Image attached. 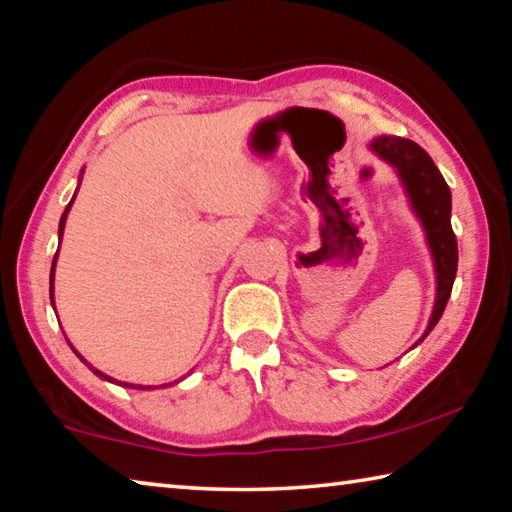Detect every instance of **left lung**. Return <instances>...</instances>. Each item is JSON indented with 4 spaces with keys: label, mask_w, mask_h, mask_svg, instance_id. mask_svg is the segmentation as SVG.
Listing matches in <instances>:
<instances>
[{
    "label": "left lung",
    "mask_w": 512,
    "mask_h": 512,
    "mask_svg": "<svg viewBox=\"0 0 512 512\" xmlns=\"http://www.w3.org/2000/svg\"><path fill=\"white\" fill-rule=\"evenodd\" d=\"M368 149L379 160H384L395 169L415 219L422 225L424 241H427L431 253L433 277H436V298H433L427 329L413 343L415 348V345L427 339L440 316H443L456 280L458 246L452 230V192H449L443 173L433 164L429 153L415 142L395 135H379L368 144Z\"/></svg>",
    "instance_id": "8db88e82"
}]
</instances>
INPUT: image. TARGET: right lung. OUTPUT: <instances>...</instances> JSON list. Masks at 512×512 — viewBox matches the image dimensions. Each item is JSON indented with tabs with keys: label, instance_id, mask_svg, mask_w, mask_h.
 I'll list each match as a JSON object with an SVG mask.
<instances>
[{
	"label": "right lung",
	"instance_id": "add662e5",
	"mask_svg": "<svg viewBox=\"0 0 512 512\" xmlns=\"http://www.w3.org/2000/svg\"><path fill=\"white\" fill-rule=\"evenodd\" d=\"M81 180H83V169H81V176H79V185H81ZM76 194H79V187H76V192H74V196H72V201H69V205L65 207V212H63V216H60V223H58V241L63 239V232H65V221H67V214H69V210H72V203H74V198H76ZM56 259H58V253L54 255V262H51V275H49V298H51V307H54V311H56V302H54V273H56ZM69 343V341H67ZM69 348L74 350V354L76 357H79L85 366H88L94 375L97 377H101L103 381H110V384H117V386H124V388H137V391H153V386H142V384H128V381H117V379H112L110 375H106V372H101L99 368H94L92 363H88L85 361L79 352H76V348L72 343H69ZM185 379V377H183ZM180 381V379H178ZM178 381H173V384H178ZM171 386V384H169ZM162 388H167V384H162Z\"/></svg>",
	"mask_w": 512,
	"mask_h": 512
}]
</instances>
